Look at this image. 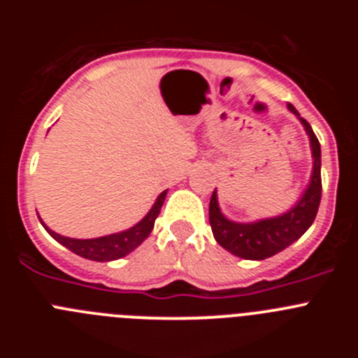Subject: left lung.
Masks as SVG:
<instances>
[{"label":"left lung","mask_w":358,"mask_h":358,"mask_svg":"<svg viewBox=\"0 0 358 358\" xmlns=\"http://www.w3.org/2000/svg\"><path fill=\"white\" fill-rule=\"evenodd\" d=\"M289 109L299 118L296 107L290 106ZM303 123L306 134L310 138V148L314 157V169L312 177L306 186L305 194L301 199L290 208L287 213L278 217L262 218L256 222H235L224 217L218 208L217 189L211 195L210 201V224L213 236L226 251L231 255L243 258V260H265L271 256L278 255L280 251L287 249L290 243L296 242L305 235V231L312 226L321 202V145L317 136L314 134L310 123L299 118Z\"/></svg>","instance_id":"obj_1"}]
</instances>
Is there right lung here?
I'll use <instances>...</instances> for the list:
<instances>
[{
    "label": "right lung",
    "mask_w": 358,
    "mask_h": 358,
    "mask_svg": "<svg viewBox=\"0 0 358 358\" xmlns=\"http://www.w3.org/2000/svg\"><path fill=\"white\" fill-rule=\"evenodd\" d=\"M164 197H166V189L156 199V202H154V206L150 208V211H148L136 226L129 227V229L125 231H120V233H113V235L100 236V238H68V236L59 235V233L52 231L50 227H46L44 222L41 224H43L44 229L48 231L57 242L62 243L64 248H68L69 251L75 252V255L93 262H113L118 260V258H123V256H127L129 252L134 251V249L138 248V245H141V242L150 235L152 229H154V222H156L157 215H159L161 211V206H163Z\"/></svg>",
    "instance_id": "right-lung-1"
}]
</instances>
